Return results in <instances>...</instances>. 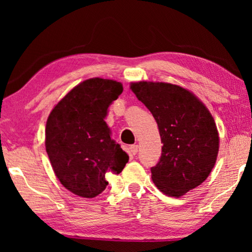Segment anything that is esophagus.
Returning <instances> with one entry per match:
<instances>
[{"mask_svg":"<svg viewBox=\"0 0 252 252\" xmlns=\"http://www.w3.org/2000/svg\"><path fill=\"white\" fill-rule=\"evenodd\" d=\"M129 151L132 155H136L137 151H139V147H137L136 144H133V146L129 147Z\"/></svg>","mask_w":252,"mask_h":252,"instance_id":"1","label":"esophagus"}]
</instances>
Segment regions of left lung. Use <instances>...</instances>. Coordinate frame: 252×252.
<instances>
[{
  "mask_svg": "<svg viewBox=\"0 0 252 252\" xmlns=\"http://www.w3.org/2000/svg\"><path fill=\"white\" fill-rule=\"evenodd\" d=\"M153 113L159 129L161 156L151 178L161 192L180 197L204 182L215 166L219 135L205 105L187 89L165 82L130 85Z\"/></svg>",
  "mask_w": 252,
  "mask_h": 252,
  "instance_id": "left-lung-1",
  "label": "left lung"
}]
</instances>
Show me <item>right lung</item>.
Instances as JSON below:
<instances>
[{
  "label": "right lung",
  "mask_w": 252,
  "mask_h": 252,
  "mask_svg": "<svg viewBox=\"0 0 252 252\" xmlns=\"http://www.w3.org/2000/svg\"><path fill=\"white\" fill-rule=\"evenodd\" d=\"M122 93L120 82L88 79L65 95L48 117V157L61 184L75 195H99L109 184L105 174H119L128 161L105 123L109 106Z\"/></svg>",
  "instance_id": "right-lung-1"
}]
</instances>
